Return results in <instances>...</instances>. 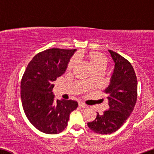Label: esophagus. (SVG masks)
Masks as SVG:
<instances>
[{
    "mask_svg": "<svg viewBox=\"0 0 154 154\" xmlns=\"http://www.w3.org/2000/svg\"><path fill=\"white\" fill-rule=\"evenodd\" d=\"M79 106H80L81 108H83V109H87V108L88 107L86 104H85L84 103H83V102H79Z\"/></svg>",
    "mask_w": 154,
    "mask_h": 154,
    "instance_id": "1",
    "label": "esophagus"
}]
</instances>
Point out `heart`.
I'll list each match as a JSON object with an SVG mask.
<instances>
[{
	"mask_svg": "<svg viewBox=\"0 0 154 154\" xmlns=\"http://www.w3.org/2000/svg\"><path fill=\"white\" fill-rule=\"evenodd\" d=\"M79 56L84 57L87 61H88L89 64L93 68L94 71L96 70H104V68L106 67L107 63V59L104 54L100 53L98 52L91 51L84 54H80ZM77 60L75 58L71 59L69 63L67 66V70H72L76 65Z\"/></svg>",
	"mask_w": 154,
	"mask_h": 154,
	"instance_id": "obj_1",
	"label": "heart"
}]
</instances>
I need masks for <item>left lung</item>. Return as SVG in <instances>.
I'll return each instance as SVG.
<instances>
[{
  "label": "left lung",
  "instance_id": "obj_1",
  "mask_svg": "<svg viewBox=\"0 0 154 154\" xmlns=\"http://www.w3.org/2000/svg\"><path fill=\"white\" fill-rule=\"evenodd\" d=\"M115 63L107 94L109 109L102 115L97 113L95 120L88 127L99 134H110L118 130L134 111L137 100V82L131 63L120 54L109 50Z\"/></svg>",
  "mask_w": 154,
  "mask_h": 154
}]
</instances>
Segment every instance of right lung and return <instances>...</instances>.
<instances>
[{
    "instance_id": "1",
    "label": "right lung",
    "mask_w": 154,
    "mask_h": 154,
    "mask_svg": "<svg viewBox=\"0 0 154 154\" xmlns=\"http://www.w3.org/2000/svg\"><path fill=\"white\" fill-rule=\"evenodd\" d=\"M76 49L52 48L39 52L27 65L20 83L23 108L30 123L40 131L57 134L68 125L78 106L73 100H55L53 82L65 72Z\"/></svg>"
}]
</instances>
